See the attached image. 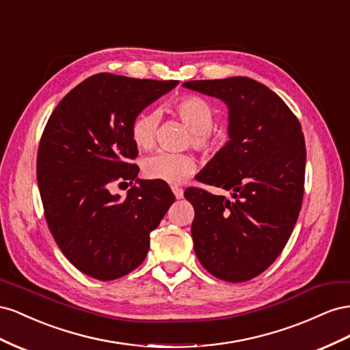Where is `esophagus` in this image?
I'll return each mask as SVG.
<instances>
[{"instance_id":"34e87169","label":"esophagus","mask_w":350,"mask_h":350,"mask_svg":"<svg viewBox=\"0 0 350 350\" xmlns=\"http://www.w3.org/2000/svg\"><path fill=\"white\" fill-rule=\"evenodd\" d=\"M173 193L176 199H182L183 198V189L182 187H173Z\"/></svg>"}]
</instances>
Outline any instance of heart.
I'll use <instances>...</instances> for the list:
<instances>
[{"label": "heart", "mask_w": 350, "mask_h": 350, "mask_svg": "<svg viewBox=\"0 0 350 350\" xmlns=\"http://www.w3.org/2000/svg\"><path fill=\"white\" fill-rule=\"evenodd\" d=\"M174 113L191 129L192 146L199 151L209 152L217 148V141L211 136L215 122L214 109L205 99L187 95L173 104ZM158 126V114L152 111L139 113L132 122V137L136 146L149 149L154 146ZM196 168L195 159L185 154L157 152L146 158L144 172L148 178L165 182L168 185H180Z\"/></svg>", "instance_id": "1"}]
</instances>
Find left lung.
Masks as SVG:
<instances>
[{
  "label": "left lung",
  "mask_w": 350,
  "mask_h": 350,
  "mask_svg": "<svg viewBox=\"0 0 350 350\" xmlns=\"http://www.w3.org/2000/svg\"><path fill=\"white\" fill-rule=\"evenodd\" d=\"M185 88L218 98L228 109V141L196 178L233 199L191 187L195 254L206 271L242 283L282 254L302 206L306 149L301 123L271 89L234 76Z\"/></svg>",
  "instance_id": "1"
}]
</instances>
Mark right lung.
<instances>
[{
    "mask_svg": "<svg viewBox=\"0 0 350 350\" xmlns=\"http://www.w3.org/2000/svg\"><path fill=\"white\" fill-rule=\"evenodd\" d=\"M177 81L98 73L72 89L49 117L36 176L45 218L58 247L79 271L116 280L144 262L149 234L174 202L164 182L137 178L132 122ZM135 180L124 200L109 192Z\"/></svg>",
    "mask_w": 350,
    "mask_h": 350,
    "instance_id": "obj_1",
    "label": "right lung"
}]
</instances>
